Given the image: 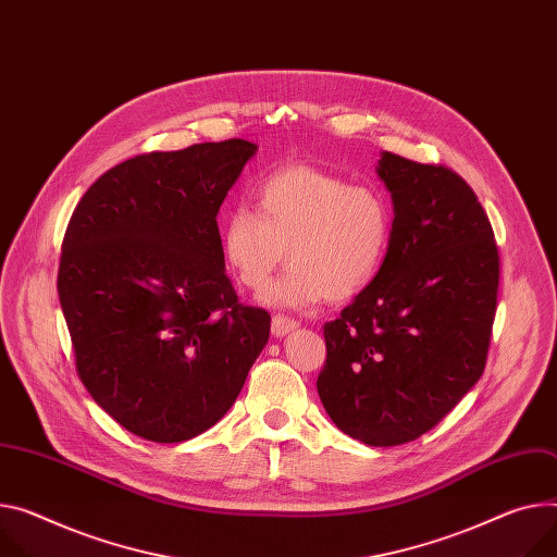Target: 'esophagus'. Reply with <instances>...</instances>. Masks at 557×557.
Here are the masks:
<instances>
[{
    "instance_id": "esophagus-1",
    "label": "esophagus",
    "mask_w": 557,
    "mask_h": 557,
    "mask_svg": "<svg viewBox=\"0 0 557 557\" xmlns=\"http://www.w3.org/2000/svg\"><path fill=\"white\" fill-rule=\"evenodd\" d=\"M296 327H298V323H296L294 319H289V317L276 314V317L272 319V334H274L276 338L287 336V334H289V332H294Z\"/></svg>"
}]
</instances>
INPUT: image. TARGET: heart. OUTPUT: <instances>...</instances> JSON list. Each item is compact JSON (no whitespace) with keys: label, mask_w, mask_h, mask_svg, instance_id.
I'll return each mask as SVG.
<instances>
[{"label":"heart","mask_w":557,"mask_h":557,"mask_svg":"<svg viewBox=\"0 0 557 557\" xmlns=\"http://www.w3.org/2000/svg\"><path fill=\"white\" fill-rule=\"evenodd\" d=\"M253 211L236 207L221 225V251L240 285L261 292L283 265L292 268L263 298L270 306L304 308L348 301L386 261L395 216L386 194L350 185L312 164L265 174L251 189Z\"/></svg>","instance_id":"b5f03b06"}]
</instances>
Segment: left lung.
Segmentation results:
<instances>
[{"label": "left lung", "instance_id": "left-lung-1", "mask_svg": "<svg viewBox=\"0 0 557 557\" xmlns=\"http://www.w3.org/2000/svg\"><path fill=\"white\" fill-rule=\"evenodd\" d=\"M395 230L376 278L323 325L321 404L338 431L399 446L480 381L497 310L499 253L475 191L444 164L383 151Z\"/></svg>", "mask_w": 557, "mask_h": 557}]
</instances>
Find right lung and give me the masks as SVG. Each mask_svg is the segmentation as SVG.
Segmentation results:
<instances>
[{"label": "right lung", "mask_w": 557, "mask_h": 557, "mask_svg": "<svg viewBox=\"0 0 557 557\" xmlns=\"http://www.w3.org/2000/svg\"><path fill=\"white\" fill-rule=\"evenodd\" d=\"M256 149L232 138L124 160L69 221L58 294L77 376L143 440L187 442L223 419L270 338V314L238 304L216 223Z\"/></svg>", "instance_id": "obj_1"}]
</instances>
